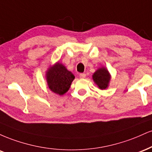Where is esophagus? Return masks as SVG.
<instances>
[{"mask_svg":"<svg viewBox=\"0 0 152 152\" xmlns=\"http://www.w3.org/2000/svg\"><path fill=\"white\" fill-rule=\"evenodd\" d=\"M80 77V78H85V77H86V75L85 74V73H80L79 75Z\"/></svg>","mask_w":152,"mask_h":152,"instance_id":"1","label":"esophagus"}]
</instances>
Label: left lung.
<instances>
[{
  "label": "left lung",
  "mask_w": 152,
  "mask_h": 152,
  "mask_svg": "<svg viewBox=\"0 0 152 152\" xmlns=\"http://www.w3.org/2000/svg\"><path fill=\"white\" fill-rule=\"evenodd\" d=\"M92 80L100 90L108 88L111 80V75L105 67H99L92 75Z\"/></svg>",
  "instance_id": "1"
}]
</instances>
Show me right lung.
Wrapping results in <instances>:
<instances>
[{
	"label": "right lung",
	"mask_w": 152,
	"mask_h": 152,
	"mask_svg": "<svg viewBox=\"0 0 152 152\" xmlns=\"http://www.w3.org/2000/svg\"><path fill=\"white\" fill-rule=\"evenodd\" d=\"M45 79L50 90L61 96L69 90L75 75L59 62L50 66L45 72Z\"/></svg>",
	"instance_id": "add662e5"
}]
</instances>
